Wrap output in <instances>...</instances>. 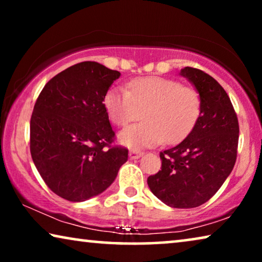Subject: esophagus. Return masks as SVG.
Masks as SVG:
<instances>
[{
    "instance_id": "esophagus-1",
    "label": "esophagus",
    "mask_w": 262,
    "mask_h": 262,
    "mask_svg": "<svg viewBox=\"0 0 262 262\" xmlns=\"http://www.w3.org/2000/svg\"><path fill=\"white\" fill-rule=\"evenodd\" d=\"M142 155H143V152L139 151V150H130V152H128V156H130L131 160H137Z\"/></svg>"
}]
</instances>
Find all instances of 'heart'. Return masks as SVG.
Wrapping results in <instances>:
<instances>
[{"label": "heart", "instance_id": "1", "mask_svg": "<svg viewBox=\"0 0 262 262\" xmlns=\"http://www.w3.org/2000/svg\"><path fill=\"white\" fill-rule=\"evenodd\" d=\"M103 103L118 126H127L143 113L144 123L119 135L121 144L130 148L181 142L194 128L202 111V99L194 88L159 76L136 78L128 83V91L111 88Z\"/></svg>", "mask_w": 262, "mask_h": 262}]
</instances>
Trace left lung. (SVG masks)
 I'll use <instances>...</instances> for the list:
<instances>
[{
  "label": "left lung",
  "mask_w": 262,
  "mask_h": 262,
  "mask_svg": "<svg viewBox=\"0 0 262 262\" xmlns=\"http://www.w3.org/2000/svg\"><path fill=\"white\" fill-rule=\"evenodd\" d=\"M202 99L199 119L174 148L160 152L161 170L148 178L154 194L177 209L200 206L212 198L235 166L238 120L227 92L209 74L186 67L180 71Z\"/></svg>",
  "instance_id": "obj_1"
}]
</instances>
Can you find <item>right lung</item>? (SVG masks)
I'll list each match as a JSON object with an SVG mask.
<instances>
[{"instance_id": "right-lung-1", "label": "right lung", "mask_w": 262, "mask_h": 262, "mask_svg": "<svg viewBox=\"0 0 262 262\" xmlns=\"http://www.w3.org/2000/svg\"><path fill=\"white\" fill-rule=\"evenodd\" d=\"M120 73L82 62L52 77L31 117L32 160L57 195L84 202L116 180L128 150L112 146L114 131L103 99Z\"/></svg>"}]
</instances>
